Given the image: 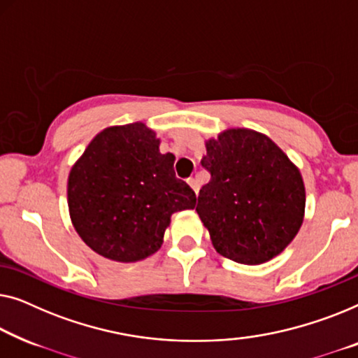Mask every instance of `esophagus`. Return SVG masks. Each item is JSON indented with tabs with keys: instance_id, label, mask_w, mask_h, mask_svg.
<instances>
[{
	"instance_id": "esophagus-1",
	"label": "esophagus",
	"mask_w": 358,
	"mask_h": 358,
	"mask_svg": "<svg viewBox=\"0 0 358 358\" xmlns=\"http://www.w3.org/2000/svg\"><path fill=\"white\" fill-rule=\"evenodd\" d=\"M188 185L191 186V188H193L194 193L198 194V191H199V181H198V178H189L188 180Z\"/></svg>"
}]
</instances>
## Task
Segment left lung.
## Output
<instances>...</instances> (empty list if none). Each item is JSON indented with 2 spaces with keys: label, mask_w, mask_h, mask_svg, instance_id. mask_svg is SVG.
<instances>
[{
  "label": "left lung",
  "mask_w": 358,
  "mask_h": 358,
  "mask_svg": "<svg viewBox=\"0 0 358 358\" xmlns=\"http://www.w3.org/2000/svg\"><path fill=\"white\" fill-rule=\"evenodd\" d=\"M201 165L210 181L196 213L215 251L251 266L280 255L305 217L303 178L284 150L258 131L229 128L206 141Z\"/></svg>",
  "instance_id": "1"
}]
</instances>
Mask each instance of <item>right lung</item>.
I'll return each instance as SVG.
<instances>
[{"label": "right lung", "instance_id": "add662e5", "mask_svg": "<svg viewBox=\"0 0 358 358\" xmlns=\"http://www.w3.org/2000/svg\"><path fill=\"white\" fill-rule=\"evenodd\" d=\"M143 122L108 127L90 141L68 177V209L85 245L136 263L159 251L173 213L194 209V191L173 172V154Z\"/></svg>", "mask_w": 358, "mask_h": 358}]
</instances>
